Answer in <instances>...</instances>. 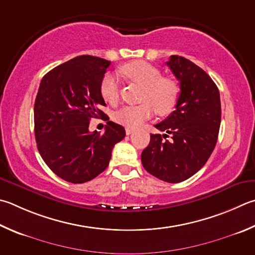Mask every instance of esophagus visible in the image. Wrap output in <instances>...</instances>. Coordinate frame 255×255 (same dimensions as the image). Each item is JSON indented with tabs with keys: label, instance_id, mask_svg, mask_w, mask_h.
<instances>
[{
	"label": "esophagus",
	"instance_id": "esophagus-1",
	"mask_svg": "<svg viewBox=\"0 0 255 255\" xmlns=\"http://www.w3.org/2000/svg\"><path fill=\"white\" fill-rule=\"evenodd\" d=\"M132 132H133V129L132 128H129V127L126 128V133H127V135H130V133H132Z\"/></svg>",
	"mask_w": 255,
	"mask_h": 255
}]
</instances>
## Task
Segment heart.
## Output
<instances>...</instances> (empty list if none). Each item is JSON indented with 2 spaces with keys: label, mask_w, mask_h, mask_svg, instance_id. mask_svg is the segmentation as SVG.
I'll use <instances>...</instances> for the list:
<instances>
[{
  "label": "heart",
  "mask_w": 255,
  "mask_h": 255,
  "mask_svg": "<svg viewBox=\"0 0 255 255\" xmlns=\"http://www.w3.org/2000/svg\"><path fill=\"white\" fill-rule=\"evenodd\" d=\"M120 73L127 81L142 87L140 101L137 106H126L115 114V120L129 128H135L151 117L156 112L159 116L170 114L176 107L179 97L177 82L161 77L158 68L145 61H131L120 67ZM100 94L106 103L116 105L120 92L116 78L107 73L100 83Z\"/></svg>",
  "instance_id": "b5f03b06"
}]
</instances>
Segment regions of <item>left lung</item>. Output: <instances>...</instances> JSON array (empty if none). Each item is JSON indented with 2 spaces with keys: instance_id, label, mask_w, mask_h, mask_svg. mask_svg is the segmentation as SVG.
Segmentation results:
<instances>
[{
  "instance_id": "1",
  "label": "left lung",
  "mask_w": 255,
  "mask_h": 255,
  "mask_svg": "<svg viewBox=\"0 0 255 255\" xmlns=\"http://www.w3.org/2000/svg\"><path fill=\"white\" fill-rule=\"evenodd\" d=\"M166 64L179 80L178 101L174 112L155 125L164 133H150L141 163L155 177L179 183L197 173L214 150L221 125L220 91L188 59L172 55Z\"/></svg>"
}]
</instances>
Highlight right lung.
<instances>
[{"mask_svg": "<svg viewBox=\"0 0 255 255\" xmlns=\"http://www.w3.org/2000/svg\"><path fill=\"white\" fill-rule=\"evenodd\" d=\"M109 66L108 60L79 55L41 80L34 103L36 146L48 167L69 183L89 182L103 173L114 146L126 136L123 126L109 120L103 135L89 131L91 118L106 116L100 83Z\"/></svg>", "mask_w": 255, "mask_h": 255, "instance_id": "1", "label": "right lung"}]
</instances>
